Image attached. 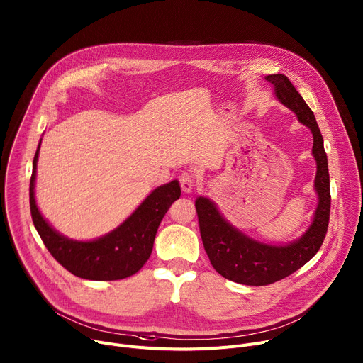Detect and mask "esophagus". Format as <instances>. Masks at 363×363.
Segmentation results:
<instances>
[{
	"label": "esophagus",
	"mask_w": 363,
	"mask_h": 363,
	"mask_svg": "<svg viewBox=\"0 0 363 363\" xmlns=\"http://www.w3.org/2000/svg\"><path fill=\"white\" fill-rule=\"evenodd\" d=\"M179 184H181V188L185 194H189L194 186H195V179H194V175L189 174V172H184L181 177H179Z\"/></svg>",
	"instance_id": "1"
}]
</instances>
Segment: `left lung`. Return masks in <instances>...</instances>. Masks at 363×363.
<instances>
[{
    "mask_svg": "<svg viewBox=\"0 0 363 363\" xmlns=\"http://www.w3.org/2000/svg\"><path fill=\"white\" fill-rule=\"evenodd\" d=\"M266 80L273 84L276 99L313 135L312 155L316 161L318 206L312 223L298 238L286 244H269L235 228L224 218L213 199L201 195L195 199L201 238L213 267L223 277L245 286L272 284L312 260L325 240L330 213L328 157L316 118L284 74H269Z\"/></svg>",
    "mask_w": 363,
    "mask_h": 363,
    "instance_id": "8db88e82",
    "label": "left lung"
}]
</instances>
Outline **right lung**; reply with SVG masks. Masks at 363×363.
Listing matches in <instances>:
<instances>
[{"instance_id":"1","label":"right lung","mask_w":363,"mask_h":363,"mask_svg":"<svg viewBox=\"0 0 363 363\" xmlns=\"http://www.w3.org/2000/svg\"><path fill=\"white\" fill-rule=\"evenodd\" d=\"M41 139L30 179V210L34 227L44 245L72 274L97 281L121 280L138 273L150 257L155 235L174 201L181 196L177 179L155 188L138 208L115 230L94 240H73L51 227L35 201V177Z\"/></svg>"}]
</instances>
